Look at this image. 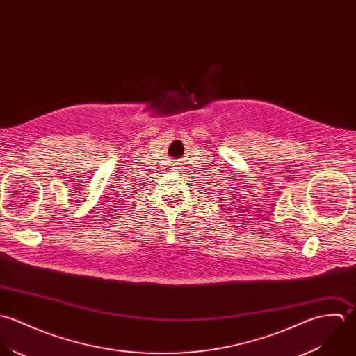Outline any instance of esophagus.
Wrapping results in <instances>:
<instances>
[{"instance_id":"1","label":"esophagus","mask_w":356,"mask_h":356,"mask_svg":"<svg viewBox=\"0 0 356 356\" xmlns=\"http://www.w3.org/2000/svg\"><path fill=\"white\" fill-rule=\"evenodd\" d=\"M176 168H177V166H176Z\"/></svg>"}]
</instances>
